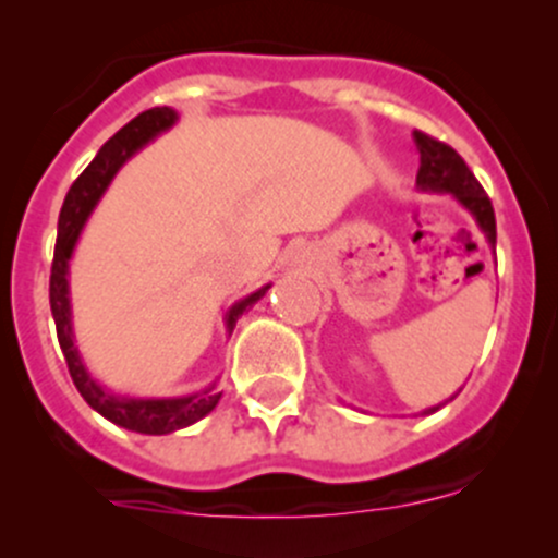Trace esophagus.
Returning <instances> with one entry per match:
<instances>
[{
	"instance_id": "1",
	"label": "esophagus",
	"mask_w": 558,
	"mask_h": 558,
	"mask_svg": "<svg viewBox=\"0 0 558 558\" xmlns=\"http://www.w3.org/2000/svg\"><path fill=\"white\" fill-rule=\"evenodd\" d=\"M294 262L296 264H307V262H311V253H307V251H296L294 253Z\"/></svg>"
}]
</instances>
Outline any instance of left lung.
<instances>
[{
	"mask_svg": "<svg viewBox=\"0 0 558 558\" xmlns=\"http://www.w3.org/2000/svg\"><path fill=\"white\" fill-rule=\"evenodd\" d=\"M415 145L421 150V167H418V183L421 191H437V194H453L472 218L477 221L481 232L486 234L488 245L497 247V221H494V207L492 199L486 196L483 185L477 183L475 174L464 165L459 154L451 145L440 143V140L429 137L424 132H415ZM453 399V397H451ZM440 408V404H437ZM437 408L424 410V413H435Z\"/></svg>",
	"mask_w": 558,
	"mask_h": 558,
	"instance_id": "obj_1",
	"label": "left lung"
}]
</instances>
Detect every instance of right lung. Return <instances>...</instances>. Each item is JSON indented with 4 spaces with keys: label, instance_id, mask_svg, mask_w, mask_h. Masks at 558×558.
Wrapping results in <instances>:
<instances>
[{
    "label": "right lung",
    "instance_id": "obj_1",
    "mask_svg": "<svg viewBox=\"0 0 558 558\" xmlns=\"http://www.w3.org/2000/svg\"><path fill=\"white\" fill-rule=\"evenodd\" d=\"M178 121V112L172 107H154V110L140 112L137 118L126 123L123 129H118L110 140L99 148V154L94 156L92 165L83 170L81 178L72 183V189L66 191V199L61 205L59 213V238H56V253H53V267H50V313L56 320V335H59L61 353L66 359V367H70L72 384H75L81 397L97 410L99 415H105L112 424L123 426L129 432H140V435H170V432L185 429V426L196 424L199 418H205L213 408L221 399V391H216V386L205 388V391L185 393V397H167V399H140V397H118V393L107 391L97 384V380L88 375L86 364H83L81 353L75 348V335H72V307H70V258L75 251L77 238H81V229L86 223V218L92 216V210L97 207L99 196L105 194V189L110 185V180L116 178V172L126 165V159H132L143 145H148L150 140L159 137L161 132L172 126ZM269 286H262L258 291L247 294L245 300L234 302L227 313V329L232 331L238 318L247 307L256 305L264 294H267Z\"/></svg>",
    "mask_w": 558,
    "mask_h": 558
}]
</instances>
